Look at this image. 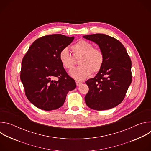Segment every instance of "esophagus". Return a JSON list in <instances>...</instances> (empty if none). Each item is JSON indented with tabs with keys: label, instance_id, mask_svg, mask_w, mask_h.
Listing matches in <instances>:
<instances>
[{
	"label": "esophagus",
	"instance_id": "esophagus-1",
	"mask_svg": "<svg viewBox=\"0 0 151 151\" xmlns=\"http://www.w3.org/2000/svg\"><path fill=\"white\" fill-rule=\"evenodd\" d=\"M76 85H77V86H79V85H81V84L82 83V82H79V81H76Z\"/></svg>",
	"mask_w": 151,
	"mask_h": 151
}]
</instances>
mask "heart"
Here are the masks:
<instances>
[{
    "label": "heart",
    "mask_w": 151,
    "mask_h": 151,
    "mask_svg": "<svg viewBox=\"0 0 151 151\" xmlns=\"http://www.w3.org/2000/svg\"><path fill=\"white\" fill-rule=\"evenodd\" d=\"M73 57L65 48L59 53V59L63 66L68 70L75 64V59H79V67L70 71V76L77 81H83L92 73L99 72L103 67L104 55L102 50L94 48L92 43L83 39L79 40L72 47Z\"/></svg>",
    "instance_id": "b5f03b06"
}]
</instances>
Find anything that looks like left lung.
<instances>
[{
	"label": "left lung",
	"mask_w": 151,
	"mask_h": 151,
	"mask_svg": "<svg viewBox=\"0 0 151 151\" xmlns=\"http://www.w3.org/2000/svg\"><path fill=\"white\" fill-rule=\"evenodd\" d=\"M83 37L94 42L104 55L101 70L85 82L89 87L85 103L97 111L113 108L122 101L132 83L131 59L124 45L113 37L99 33Z\"/></svg>",
	"instance_id": "1"
}]
</instances>
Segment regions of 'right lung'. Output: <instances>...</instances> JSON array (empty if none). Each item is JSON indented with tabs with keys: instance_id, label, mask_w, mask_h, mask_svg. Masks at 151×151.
Returning <instances> with one entry per match:
<instances>
[{
	"instance_id": "1",
	"label": "right lung",
	"mask_w": 151,
	"mask_h": 151,
	"mask_svg": "<svg viewBox=\"0 0 151 151\" xmlns=\"http://www.w3.org/2000/svg\"><path fill=\"white\" fill-rule=\"evenodd\" d=\"M74 37L60 34L36 39L24 56L20 73L25 94L36 107L44 111L58 109L69 91L76 85L64 70L59 53L73 40Z\"/></svg>"
}]
</instances>
